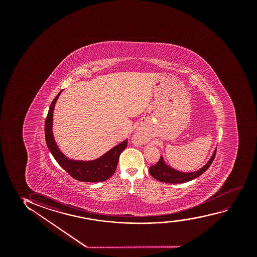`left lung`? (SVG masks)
<instances>
[{"mask_svg":"<svg viewBox=\"0 0 257 257\" xmlns=\"http://www.w3.org/2000/svg\"><path fill=\"white\" fill-rule=\"evenodd\" d=\"M215 155H216V149L213 152L210 160L208 161L207 163L204 167H202L201 169L193 171V172H182L179 170H176V169L168 165L164 161L163 157L161 156V159L159 160V162L155 165L150 167L149 173L155 179L162 182V183H186V182H190L191 180L197 178L198 176H201L203 173L205 172L213 162Z\"/></svg>","mask_w":257,"mask_h":257,"instance_id":"obj_1","label":"left lung"}]
</instances>
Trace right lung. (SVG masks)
<instances>
[{"label": "right lung", "mask_w": 257, "mask_h": 257, "mask_svg": "<svg viewBox=\"0 0 257 257\" xmlns=\"http://www.w3.org/2000/svg\"><path fill=\"white\" fill-rule=\"evenodd\" d=\"M62 90L53 99L45 123L46 145L59 165L74 179L81 182L98 183L110 178L116 171L119 155L127 147V140L111 148L101 157L93 161L68 159L58 148L53 134V109Z\"/></svg>", "instance_id": "obj_1"}]
</instances>
